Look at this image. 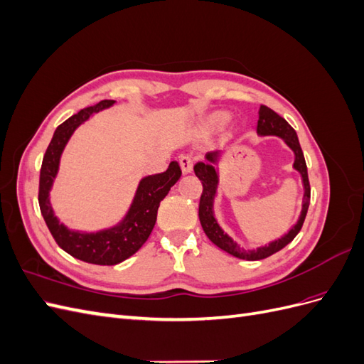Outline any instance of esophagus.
I'll return each instance as SVG.
<instances>
[{
	"label": "esophagus",
	"mask_w": 364,
	"mask_h": 364,
	"mask_svg": "<svg viewBox=\"0 0 364 364\" xmlns=\"http://www.w3.org/2000/svg\"><path fill=\"white\" fill-rule=\"evenodd\" d=\"M179 164H181L182 173H183V174H188V173H191V170H193L194 158H193L191 155H183V156H181V159H179Z\"/></svg>",
	"instance_id": "34e87169"
}]
</instances>
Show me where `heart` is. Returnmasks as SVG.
<instances>
[{
    "label": "heart",
    "instance_id": "obj_1",
    "mask_svg": "<svg viewBox=\"0 0 364 364\" xmlns=\"http://www.w3.org/2000/svg\"><path fill=\"white\" fill-rule=\"evenodd\" d=\"M226 121H228V115L225 112H215L206 119V127L211 130H217L220 127H223Z\"/></svg>",
    "mask_w": 364,
    "mask_h": 364
}]
</instances>
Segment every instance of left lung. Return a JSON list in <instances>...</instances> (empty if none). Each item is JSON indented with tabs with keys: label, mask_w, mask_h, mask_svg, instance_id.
<instances>
[{
	"label": "left lung",
	"mask_w": 364,
	"mask_h": 364,
	"mask_svg": "<svg viewBox=\"0 0 364 364\" xmlns=\"http://www.w3.org/2000/svg\"><path fill=\"white\" fill-rule=\"evenodd\" d=\"M257 132L259 135L266 136V135H277L281 136L287 146L294 151V168L302 174V181L305 186V194H304V206H302V213L297 223L289 230V234H285L284 237L278 238L277 241H272L269 246L258 247L257 250H246L243 247H240L235 245L232 238L228 237L222 228L218 226L214 218L213 213V200H214V194H215V186H217V173L214 168V162L217 156L220 155V151H211L206 155L208 162H197L194 165V173L199 181L202 182V196H200V202H199V218H200V225L205 230L206 237L213 241V243L220 247L222 250L230 253L237 258L241 259H247V261H257L267 258L273 253H277L282 247L287 246L290 241L299 234V230L305 222V215L308 211V206H310V197H311V188H310V181H308V171H306V164L304 158V151L301 149L299 139H297V135L294 129L285 121L282 117H279L277 112L272 111L270 107L261 105L259 111H258V124H257Z\"/></svg>",
	"instance_id": "8db88e82"
}]
</instances>
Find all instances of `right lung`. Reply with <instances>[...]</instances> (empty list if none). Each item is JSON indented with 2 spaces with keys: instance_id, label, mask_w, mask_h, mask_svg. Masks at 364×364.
Returning a JSON list of instances; mask_svg holds the SVG:
<instances>
[{
  "instance_id": "add662e5",
  "label": "right lung",
  "mask_w": 364,
  "mask_h": 364,
  "mask_svg": "<svg viewBox=\"0 0 364 364\" xmlns=\"http://www.w3.org/2000/svg\"><path fill=\"white\" fill-rule=\"evenodd\" d=\"M111 105H114V100H102L94 106L82 109L80 112L63 121L54 132L50 146L43 155L39 176L38 200L41 214L46 220L54 241L71 257L85 262L98 264V266H115V264L134 255L146 243L153 228H155L161 200L182 176L179 164L173 161L167 171L142 179L127 218L118 228L102 230L97 234H80L73 232V230H68L60 225L50 206L48 191L54 176L58 173L62 150L82 121L90 118L92 112H98L100 109L109 107Z\"/></svg>"
}]
</instances>
